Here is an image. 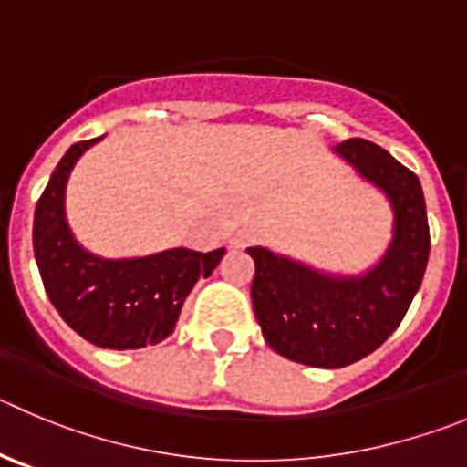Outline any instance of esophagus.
I'll return each mask as SVG.
<instances>
[{"label": "esophagus", "mask_w": 467, "mask_h": 467, "mask_svg": "<svg viewBox=\"0 0 467 467\" xmlns=\"http://www.w3.org/2000/svg\"><path fill=\"white\" fill-rule=\"evenodd\" d=\"M256 241H259V234H256L254 229H243L238 231L236 236L231 238V245L236 247V250H243V247L247 245H254Z\"/></svg>", "instance_id": "esophagus-1"}]
</instances>
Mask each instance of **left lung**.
<instances>
[{"label": "left lung", "mask_w": 467, "mask_h": 467, "mask_svg": "<svg viewBox=\"0 0 467 467\" xmlns=\"http://www.w3.org/2000/svg\"><path fill=\"white\" fill-rule=\"evenodd\" d=\"M333 152L391 205L393 234L382 259L358 275H337L268 247H247L254 259L252 306L264 340L285 358L315 368H345L375 352L403 322L431 252L417 175L370 140H342Z\"/></svg>", "instance_id": "obj_1"}]
</instances>
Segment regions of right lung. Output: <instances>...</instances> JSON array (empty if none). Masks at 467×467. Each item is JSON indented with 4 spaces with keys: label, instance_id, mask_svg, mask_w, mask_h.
<instances>
[{
    "label": "right lung",
    "instance_id": "right-lung-1",
    "mask_svg": "<svg viewBox=\"0 0 467 467\" xmlns=\"http://www.w3.org/2000/svg\"><path fill=\"white\" fill-rule=\"evenodd\" d=\"M99 139L67 150L34 211V256L46 294L64 322L104 349H140L173 333L192 286L208 277L224 247L194 252L171 247L148 256L106 259L76 241L67 222L68 175Z\"/></svg>",
    "mask_w": 467,
    "mask_h": 467
}]
</instances>
